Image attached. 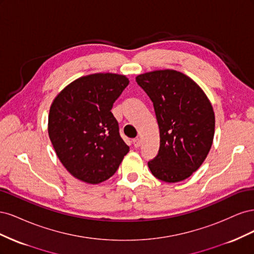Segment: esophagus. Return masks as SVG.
I'll return each mask as SVG.
<instances>
[{
	"label": "esophagus",
	"instance_id": "obj_1",
	"mask_svg": "<svg viewBox=\"0 0 254 254\" xmlns=\"http://www.w3.org/2000/svg\"><path fill=\"white\" fill-rule=\"evenodd\" d=\"M132 144H133V146H134L135 148L140 147V145H141V141H140L139 137H135V139H133V140H132Z\"/></svg>",
	"mask_w": 254,
	"mask_h": 254
}]
</instances>
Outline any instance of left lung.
<instances>
[{"label": "left lung", "instance_id": "8db88e82", "mask_svg": "<svg viewBox=\"0 0 254 254\" xmlns=\"http://www.w3.org/2000/svg\"><path fill=\"white\" fill-rule=\"evenodd\" d=\"M137 84L153 104L160 131L158 155L149 160L152 175L168 183L179 182L203 163L213 143L212 105L198 84L174 70L136 76Z\"/></svg>", "mask_w": 254, "mask_h": 254}]
</instances>
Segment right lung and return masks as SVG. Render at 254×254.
Listing matches in <instances>:
<instances>
[{"label": "right lung", "instance_id": "obj_1", "mask_svg": "<svg viewBox=\"0 0 254 254\" xmlns=\"http://www.w3.org/2000/svg\"><path fill=\"white\" fill-rule=\"evenodd\" d=\"M128 83L124 75L91 74L54 99L49 135L60 162L75 178L91 184L109 179L129 151L111 112Z\"/></svg>", "mask_w": 254, "mask_h": 254}]
</instances>
